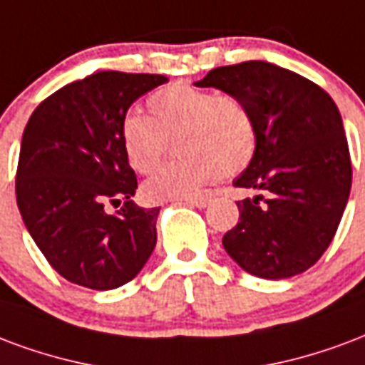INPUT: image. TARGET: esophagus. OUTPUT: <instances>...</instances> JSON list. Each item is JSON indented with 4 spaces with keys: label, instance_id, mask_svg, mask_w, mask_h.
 <instances>
[{
    "label": "esophagus",
    "instance_id": "1",
    "mask_svg": "<svg viewBox=\"0 0 365 365\" xmlns=\"http://www.w3.org/2000/svg\"><path fill=\"white\" fill-rule=\"evenodd\" d=\"M183 203L190 205V207H197V209H205L210 203L209 197H190V199H183Z\"/></svg>",
    "mask_w": 365,
    "mask_h": 365
}]
</instances>
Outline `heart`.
I'll use <instances>...</instances> for the list:
<instances>
[{
    "label": "heart",
    "instance_id": "heart-1",
    "mask_svg": "<svg viewBox=\"0 0 365 365\" xmlns=\"http://www.w3.org/2000/svg\"><path fill=\"white\" fill-rule=\"evenodd\" d=\"M150 118L123 115L120 128L123 156L135 172L148 174L168 153L172 160L143 183L148 203L197 195L218 175H236L255 155L257 133L250 108L230 94L197 86H164L148 98Z\"/></svg>",
    "mask_w": 365,
    "mask_h": 365
}]
</instances>
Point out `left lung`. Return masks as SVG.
<instances>
[{
	"label": "left lung",
	"instance_id": "obj_1",
	"mask_svg": "<svg viewBox=\"0 0 365 365\" xmlns=\"http://www.w3.org/2000/svg\"><path fill=\"white\" fill-rule=\"evenodd\" d=\"M195 86L236 96L255 121V155L234 185L257 195L236 203L240 222L224 234L226 253L259 279L307 271L333 242L352 185L336 104L309 79L267 61L217 67Z\"/></svg>",
	"mask_w": 365,
	"mask_h": 365
}]
</instances>
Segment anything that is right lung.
<instances>
[{
	"label": "right lung",
	"mask_w": 365,
	"mask_h": 365,
	"mask_svg": "<svg viewBox=\"0 0 365 365\" xmlns=\"http://www.w3.org/2000/svg\"><path fill=\"white\" fill-rule=\"evenodd\" d=\"M164 75L100 71L48 96L24 128L17 205L48 263L69 282L114 290L133 280L156 245L158 207L131 197L137 178L120 128L135 100ZM124 207L115 215L108 202Z\"/></svg>",
	"instance_id": "obj_1"
}]
</instances>
